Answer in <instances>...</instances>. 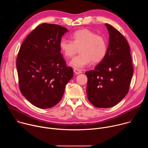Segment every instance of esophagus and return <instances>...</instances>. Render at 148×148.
Masks as SVG:
<instances>
[{
	"mask_svg": "<svg viewBox=\"0 0 148 148\" xmlns=\"http://www.w3.org/2000/svg\"><path fill=\"white\" fill-rule=\"evenodd\" d=\"M74 72L76 74H79L80 73H81V71L80 70V69H74Z\"/></svg>",
	"mask_w": 148,
	"mask_h": 148,
	"instance_id": "34e87169",
	"label": "esophagus"
}]
</instances>
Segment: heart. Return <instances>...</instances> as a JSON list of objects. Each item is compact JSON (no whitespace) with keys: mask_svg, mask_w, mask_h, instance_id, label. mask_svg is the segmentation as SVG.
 <instances>
[{"mask_svg":"<svg viewBox=\"0 0 148 148\" xmlns=\"http://www.w3.org/2000/svg\"><path fill=\"white\" fill-rule=\"evenodd\" d=\"M71 40L62 38L59 43L62 55L66 58L72 57L79 49V55L70 62V66L75 69H82L92 61L101 62L106 56L108 45L106 39L101 35L88 29H81L74 32L71 36Z\"/></svg>","mask_w":148,"mask_h":148,"instance_id":"heart-1","label":"heart"}]
</instances>
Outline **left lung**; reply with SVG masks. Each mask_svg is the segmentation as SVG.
<instances>
[{
    "mask_svg": "<svg viewBox=\"0 0 148 148\" xmlns=\"http://www.w3.org/2000/svg\"><path fill=\"white\" fill-rule=\"evenodd\" d=\"M105 25L110 34L107 54L86 74L89 101L97 108H106L115 106L128 94L134 69L127 40L113 26Z\"/></svg>",
    "mask_w": 148,
    "mask_h": 148,
    "instance_id": "left-lung-1",
    "label": "left lung"
}]
</instances>
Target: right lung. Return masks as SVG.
<instances>
[{"label":"right lung","instance_id":"1","mask_svg":"<svg viewBox=\"0 0 148 148\" xmlns=\"http://www.w3.org/2000/svg\"><path fill=\"white\" fill-rule=\"evenodd\" d=\"M68 30L43 23L35 28L21 46L16 68L21 93L34 106L46 109L61 99L66 85L73 77L60 53L59 43Z\"/></svg>","mask_w":148,"mask_h":148}]
</instances>
